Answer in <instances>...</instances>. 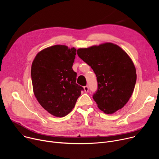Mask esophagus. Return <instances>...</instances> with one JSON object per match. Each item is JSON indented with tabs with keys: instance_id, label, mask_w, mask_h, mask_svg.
<instances>
[{
	"instance_id": "1",
	"label": "esophagus",
	"mask_w": 159,
	"mask_h": 159,
	"mask_svg": "<svg viewBox=\"0 0 159 159\" xmlns=\"http://www.w3.org/2000/svg\"><path fill=\"white\" fill-rule=\"evenodd\" d=\"M84 89L85 92L87 93V92H88V91H89V87L88 86H86L84 87Z\"/></svg>"
}]
</instances>
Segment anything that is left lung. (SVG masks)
I'll use <instances>...</instances> for the list:
<instances>
[{
	"label": "left lung",
	"mask_w": 159,
	"mask_h": 159,
	"mask_svg": "<svg viewBox=\"0 0 159 159\" xmlns=\"http://www.w3.org/2000/svg\"><path fill=\"white\" fill-rule=\"evenodd\" d=\"M78 56L95 72L98 89L93 98L106 114L120 110L134 90L137 74L131 58L118 45L106 43L77 49Z\"/></svg>",
	"instance_id": "1"
}]
</instances>
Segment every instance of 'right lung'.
<instances>
[{
	"label": "right lung",
	"instance_id": "add662e5",
	"mask_svg": "<svg viewBox=\"0 0 159 159\" xmlns=\"http://www.w3.org/2000/svg\"><path fill=\"white\" fill-rule=\"evenodd\" d=\"M76 51L65 45L52 46L41 50L32 62L33 93L41 106L57 117L72 111L84 90L72 69Z\"/></svg>",
	"mask_w": 159,
	"mask_h": 159
}]
</instances>
